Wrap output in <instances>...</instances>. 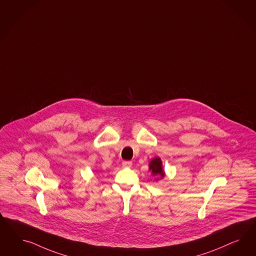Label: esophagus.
Instances as JSON below:
<instances>
[{
    "label": "esophagus",
    "mask_w": 256,
    "mask_h": 256,
    "mask_svg": "<svg viewBox=\"0 0 256 256\" xmlns=\"http://www.w3.org/2000/svg\"><path fill=\"white\" fill-rule=\"evenodd\" d=\"M122 166L124 168H130L132 166V162H122Z\"/></svg>",
    "instance_id": "esophagus-1"
}]
</instances>
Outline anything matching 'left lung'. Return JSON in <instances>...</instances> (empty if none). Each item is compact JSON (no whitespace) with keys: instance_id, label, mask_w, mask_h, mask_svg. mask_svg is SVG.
<instances>
[{"instance_id":"left-lung-1","label":"left lung","mask_w":256,"mask_h":256,"mask_svg":"<svg viewBox=\"0 0 256 256\" xmlns=\"http://www.w3.org/2000/svg\"><path fill=\"white\" fill-rule=\"evenodd\" d=\"M149 170L151 172L152 176H155L156 181L164 178L165 172L163 170L162 160H160V158L156 156L151 160V162H149Z\"/></svg>"}]
</instances>
